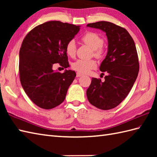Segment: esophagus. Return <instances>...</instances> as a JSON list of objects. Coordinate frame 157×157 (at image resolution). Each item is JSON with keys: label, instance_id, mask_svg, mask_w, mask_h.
<instances>
[{"label": "esophagus", "instance_id": "34e87169", "mask_svg": "<svg viewBox=\"0 0 157 157\" xmlns=\"http://www.w3.org/2000/svg\"><path fill=\"white\" fill-rule=\"evenodd\" d=\"M83 75L82 74V73H79V72H78L76 73V76L78 77V78H79V77H81V76H82Z\"/></svg>", "mask_w": 157, "mask_h": 157}]
</instances>
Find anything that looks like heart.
<instances>
[{"mask_svg": "<svg viewBox=\"0 0 157 157\" xmlns=\"http://www.w3.org/2000/svg\"><path fill=\"white\" fill-rule=\"evenodd\" d=\"M82 40L86 44L93 49L94 55L96 57L101 58L103 55L102 46L104 44V40L101 36L94 32H89L82 37ZM65 51L71 57H74L76 54L77 46L74 40H70L65 46ZM96 67V62L94 59H78L73 63L72 68L79 73H88Z\"/></svg>", "mask_w": 157, "mask_h": 157, "instance_id": "heart-1", "label": "heart"}]
</instances>
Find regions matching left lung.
I'll use <instances>...</instances> for the list:
<instances>
[{"instance_id":"1","label":"left lung","mask_w":157,"mask_h":157,"mask_svg":"<svg viewBox=\"0 0 157 157\" xmlns=\"http://www.w3.org/2000/svg\"><path fill=\"white\" fill-rule=\"evenodd\" d=\"M87 27L101 29L108 39V52L100 66L108 75L103 82L92 78L87 98L96 108L112 109L125 98L138 77L140 67L135 43L125 28L113 23L98 21L88 23Z\"/></svg>"}]
</instances>
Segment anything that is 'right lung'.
<instances>
[{
  "label": "right lung",
  "instance_id": "obj_1",
  "mask_svg": "<svg viewBox=\"0 0 157 157\" xmlns=\"http://www.w3.org/2000/svg\"><path fill=\"white\" fill-rule=\"evenodd\" d=\"M79 26L59 21L45 22L25 36L19 51V79L31 101L39 107L51 109L64 101L76 76L74 71H55V63L69 67L65 51L67 42Z\"/></svg>",
  "mask_w": 157,
  "mask_h": 157
}]
</instances>
